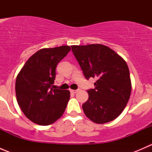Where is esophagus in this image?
<instances>
[{
	"mask_svg": "<svg viewBox=\"0 0 152 152\" xmlns=\"http://www.w3.org/2000/svg\"><path fill=\"white\" fill-rule=\"evenodd\" d=\"M79 90V89H78V90H70V92H71L72 93H76Z\"/></svg>",
	"mask_w": 152,
	"mask_h": 152,
	"instance_id": "34e87169",
	"label": "esophagus"
}]
</instances>
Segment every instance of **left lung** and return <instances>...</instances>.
<instances>
[{
	"mask_svg": "<svg viewBox=\"0 0 152 152\" xmlns=\"http://www.w3.org/2000/svg\"><path fill=\"white\" fill-rule=\"evenodd\" d=\"M72 51L87 79L96 78L95 88L82 104L84 113L96 124H105L118 117L128 103L132 84L125 60L102 44L72 45Z\"/></svg>",
	"mask_w": 152,
	"mask_h": 152,
	"instance_id": "1",
	"label": "left lung"
}]
</instances>
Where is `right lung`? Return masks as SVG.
Here are the masks:
<instances>
[{
  "instance_id": "right-lung-1",
  "label": "right lung",
  "mask_w": 152,
  "mask_h": 152,
  "mask_svg": "<svg viewBox=\"0 0 152 152\" xmlns=\"http://www.w3.org/2000/svg\"><path fill=\"white\" fill-rule=\"evenodd\" d=\"M70 50L68 45L40 49L29 58L18 73L15 82L17 101L33 123L50 125L63 115L70 91L52 87L56 65Z\"/></svg>"
}]
</instances>
